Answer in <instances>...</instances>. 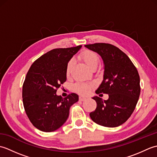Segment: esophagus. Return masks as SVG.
Instances as JSON below:
<instances>
[{"label":"esophagus","mask_w":157,"mask_h":157,"mask_svg":"<svg viewBox=\"0 0 157 157\" xmlns=\"http://www.w3.org/2000/svg\"><path fill=\"white\" fill-rule=\"evenodd\" d=\"M86 97L85 96H79V101H85L86 100Z\"/></svg>","instance_id":"34e87169"}]
</instances>
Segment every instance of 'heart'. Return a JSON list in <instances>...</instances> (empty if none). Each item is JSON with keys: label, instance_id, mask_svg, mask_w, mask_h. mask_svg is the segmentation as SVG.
<instances>
[{"label": "heart", "instance_id": "1", "mask_svg": "<svg viewBox=\"0 0 157 157\" xmlns=\"http://www.w3.org/2000/svg\"><path fill=\"white\" fill-rule=\"evenodd\" d=\"M80 58L84 61L89 68L93 69L97 67L99 63V58L97 55L94 52L89 51V50H85L80 54ZM73 66L72 61H69L66 67V75L69 76ZM93 87L92 84H84V83H79L75 86V88L78 92L83 94H88L90 92L91 89Z\"/></svg>", "mask_w": 157, "mask_h": 157}]
</instances>
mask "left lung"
Wrapping results in <instances>:
<instances>
[{
	"instance_id": "8db88e82",
	"label": "left lung",
	"mask_w": 157,
	"mask_h": 157,
	"mask_svg": "<svg viewBox=\"0 0 157 157\" xmlns=\"http://www.w3.org/2000/svg\"><path fill=\"white\" fill-rule=\"evenodd\" d=\"M101 55L105 64L103 80L96 94H109L108 100L94 96L96 109L90 117L97 124L109 128L121 125L134 112L140 94L138 70L125 53L108 43L86 44Z\"/></svg>"
}]
</instances>
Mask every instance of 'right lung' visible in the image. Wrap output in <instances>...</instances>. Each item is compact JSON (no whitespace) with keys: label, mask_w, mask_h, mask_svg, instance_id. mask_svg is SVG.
<instances>
[{"label":"right lung","mask_w":157,"mask_h":157,"mask_svg":"<svg viewBox=\"0 0 157 157\" xmlns=\"http://www.w3.org/2000/svg\"><path fill=\"white\" fill-rule=\"evenodd\" d=\"M82 45L51 50L32 63L23 84V103L29 121L44 132L55 131L67 119L69 109L78 102L71 93L63 98L56 90L67 79L66 67Z\"/></svg>","instance_id":"1"}]
</instances>
